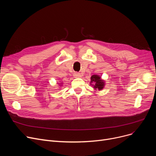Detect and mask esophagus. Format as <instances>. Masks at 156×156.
Instances as JSON below:
<instances>
[{"label":"esophagus","instance_id":"1","mask_svg":"<svg viewBox=\"0 0 156 156\" xmlns=\"http://www.w3.org/2000/svg\"><path fill=\"white\" fill-rule=\"evenodd\" d=\"M74 76L75 78H81V75L80 73H74Z\"/></svg>","mask_w":156,"mask_h":156}]
</instances>
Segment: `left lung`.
Segmentation results:
<instances>
[{
  "mask_svg": "<svg viewBox=\"0 0 156 156\" xmlns=\"http://www.w3.org/2000/svg\"><path fill=\"white\" fill-rule=\"evenodd\" d=\"M90 85L94 89V90L101 91L104 89L105 82L100 75H94L90 78Z\"/></svg>",
  "mask_w": 156,
  "mask_h": 156,
  "instance_id": "8db88e82",
  "label": "left lung"
}]
</instances>
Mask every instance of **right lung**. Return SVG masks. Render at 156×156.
Wrapping results in <instances>:
<instances>
[{"instance_id": "add662e5", "label": "right lung", "mask_w": 156, "mask_h": 156, "mask_svg": "<svg viewBox=\"0 0 156 156\" xmlns=\"http://www.w3.org/2000/svg\"><path fill=\"white\" fill-rule=\"evenodd\" d=\"M58 85H59V87H61L63 85V83H62V82H59V83H58Z\"/></svg>"}]
</instances>
